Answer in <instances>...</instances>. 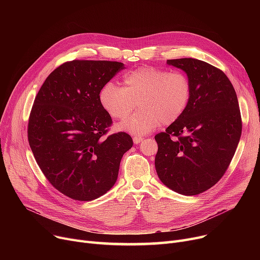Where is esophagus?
<instances>
[{
	"label": "esophagus",
	"instance_id": "esophagus-1",
	"mask_svg": "<svg viewBox=\"0 0 260 260\" xmlns=\"http://www.w3.org/2000/svg\"><path fill=\"white\" fill-rule=\"evenodd\" d=\"M143 139H144V138L141 137V136H134V137H133L134 143H136V144H139Z\"/></svg>",
	"mask_w": 260,
	"mask_h": 260
}]
</instances>
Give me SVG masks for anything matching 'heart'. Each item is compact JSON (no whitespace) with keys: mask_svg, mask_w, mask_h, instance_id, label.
<instances>
[{"mask_svg":"<svg viewBox=\"0 0 260 260\" xmlns=\"http://www.w3.org/2000/svg\"><path fill=\"white\" fill-rule=\"evenodd\" d=\"M124 86L113 82L100 91V103L114 119L124 120L134 111H139L124 121L120 128L134 135H145L162 124L179 120L192 98V82L180 71L142 66L127 73Z\"/></svg>","mask_w":260,"mask_h":260,"instance_id":"heart-1","label":"heart"}]
</instances>
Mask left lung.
I'll use <instances>...</instances> for the list:
<instances>
[{
    "label": "left lung",
    "mask_w": 260,
    "mask_h": 260,
    "mask_svg": "<svg viewBox=\"0 0 260 260\" xmlns=\"http://www.w3.org/2000/svg\"><path fill=\"white\" fill-rule=\"evenodd\" d=\"M186 73L192 98L184 115L155 136V167L162 183L193 196L221 179L236 152L242 122L236 91L225 74L192 58L168 60Z\"/></svg>",
    "instance_id": "1"
}]
</instances>
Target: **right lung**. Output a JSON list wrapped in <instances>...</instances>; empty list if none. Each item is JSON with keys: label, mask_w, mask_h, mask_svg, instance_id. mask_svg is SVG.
Returning <instances> with one entry per match:
<instances>
[{"label": "right lung", "mask_w": 260, "mask_h": 260, "mask_svg": "<svg viewBox=\"0 0 260 260\" xmlns=\"http://www.w3.org/2000/svg\"><path fill=\"white\" fill-rule=\"evenodd\" d=\"M121 62L74 60L41 86L28 120V142L39 168L63 195L97 199L116 183L122 156L133 146L124 132L106 137L113 120L100 103L102 87Z\"/></svg>", "instance_id": "1"}]
</instances>
